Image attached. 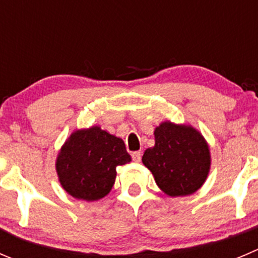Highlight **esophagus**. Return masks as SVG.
Masks as SVG:
<instances>
[{
    "label": "esophagus",
    "instance_id": "34e87169",
    "mask_svg": "<svg viewBox=\"0 0 258 258\" xmlns=\"http://www.w3.org/2000/svg\"><path fill=\"white\" fill-rule=\"evenodd\" d=\"M141 156H142V152L141 151L132 152V160H134L135 162H140V161H141Z\"/></svg>",
    "mask_w": 258,
    "mask_h": 258
}]
</instances>
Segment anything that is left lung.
I'll return each mask as SVG.
<instances>
[{
  "mask_svg": "<svg viewBox=\"0 0 258 258\" xmlns=\"http://www.w3.org/2000/svg\"><path fill=\"white\" fill-rule=\"evenodd\" d=\"M142 162L162 191L182 197L197 191L206 181L211 155L197 130L164 122L155 130V146L145 151Z\"/></svg>",
  "mask_w": 258,
  "mask_h": 258,
  "instance_id": "obj_1",
  "label": "left lung"
}]
</instances>
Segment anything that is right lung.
Masks as SVG:
<instances>
[{
  "label": "right lung",
  "mask_w": 258,
  "mask_h": 258,
  "mask_svg": "<svg viewBox=\"0 0 258 258\" xmlns=\"http://www.w3.org/2000/svg\"><path fill=\"white\" fill-rule=\"evenodd\" d=\"M130 161L123 141L94 126L72 134L57 155L56 171L68 194L92 202L111 191L116 167Z\"/></svg>",
  "instance_id": "add662e5"
}]
</instances>
